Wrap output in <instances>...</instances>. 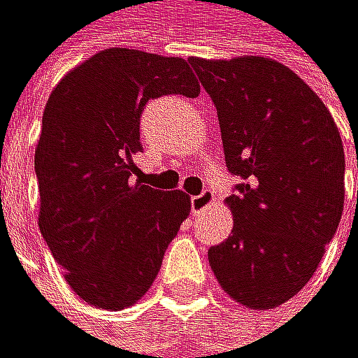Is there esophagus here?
Masks as SVG:
<instances>
[{"label": "esophagus", "mask_w": 358, "mask_h": 358, "mask_svg": "<svg viewBox=\"0 0 358 358\" xmlns=\"http://www.w3.org/2000/svg\"><path fill=\"white\" fill-rule=\"evenodd\" d=\"M211 202H213V191H211V189L200 191L198 196L191 198V213H202Z\"/></svg>", "instance_id": "obj_1"}]
</instances>
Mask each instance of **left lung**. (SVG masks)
Wrapping results in <instances>:
<instances>
[{
  "instance_id": "obj_1",
  "label": "left lung",
  "mask_w": 358,
  "mask_h": 358,
  "mask_svg": "<svg viewBox=\"0 0 358 358\" xmlns=\"http://www.w3.org/2000/svg\"><path fill=\"white\" fill-rule=\"evenodd\" d=\"M189 63L217 110L227 167L240 178L227 198L233 231L209 248L211 271L235 301L275 308L308 284L337 233L345 196L339 129L321 99L282 63Z\"/></svg>"
}]
</instances>
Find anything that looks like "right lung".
Here are the masks:
<instances>
[{"mask_svg":"<svg viewBox=\"0 0 358 358\" xmlns=\"http://www.w3.org/2000/svg\"><path fill=\"white\" fill-rule=\"evenodd\" d=\"M169 94H200L185 59L110 48L48 99L34 152L39 229L72 290L96 308L120 310L145 295L191 211L182 191L134 180L141 114Z\"/></svg>","mask_w":358,"mask_h":358,"instance_id":"obj_1","label":"right lung"}]
</instances>
